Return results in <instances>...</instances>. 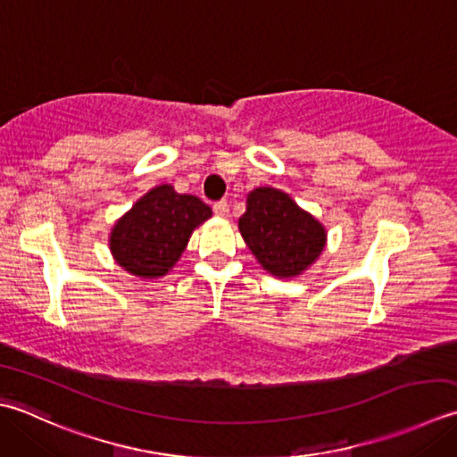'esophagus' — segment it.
I'll use <instances>...</instances> for the list:
<instances>
[{
  "label": "esophagus",
  "mask_w": 457,
  "mask_h": 457,
  "mask_svg": "<svg viewBox=\"0 0 457 457\" xmlns=\"http://www.w3.org/2000/svg\"><path fill=\"white\" fill-rule=\"evenodd\" d=\"M212 211H215V215L219 217H227L228 215V203L227 201H217L212 204Z\"/></svg>",
  "instance_id": "1"
}]
</instances>
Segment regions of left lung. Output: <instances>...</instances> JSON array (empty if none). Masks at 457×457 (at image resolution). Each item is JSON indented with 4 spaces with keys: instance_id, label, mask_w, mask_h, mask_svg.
Wrapping results in <instances>:
<instances>
[{
    "instance_id": "1",
    "label": "left lung",
    "mask_w": 457,
    "mask_h": 457,
    "mask_svg": "<svg viewBox=\"0 0 457 457\" xmlns=\"http://www.w3.org/2000/svg\"><path fill=\"white\" fill-rule=\"evenodd\" d=\"M238 228L260 266L276 278L300 276L320 258L328 240L318 219L274 187L248 193Z\"/></svg>"
}]
</instances>
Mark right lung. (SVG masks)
<instances>
[{"label": "right lung", "instance_id": "obj_1", "mask_svg": "<svg viewBox=\"0 0 457 457\" xmlns=\"http://www.w3.org/2000/svg\"><path fill=\"white\" fill-rule=\"evenodd\" d=\"M212 215L195 195L171 185L147 191L110 232V250L126 272L137 278L165 276L187 246L191 232Z\"/></svg>", "mask_w": 457, "mask_h": 457}]
</instances>
